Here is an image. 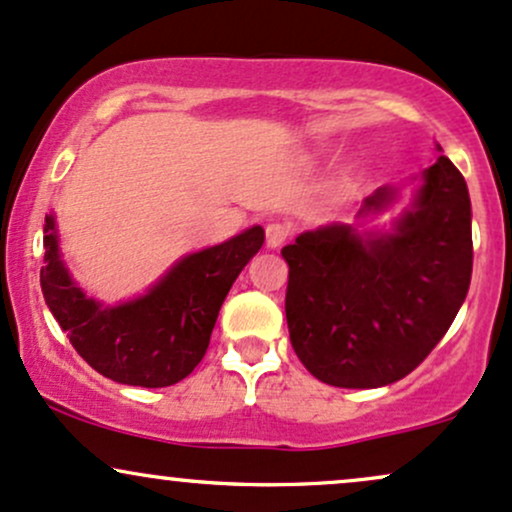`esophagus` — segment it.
<instances>
[{
	"label": "esophagus",
	"mask_w": 512,
	"mask_h": 512,
	"mask_svg": "<svg viewBox=\"0 0 512 512\" xmlns=\"http://www.w3.org/2000/svg\"><path fill=\"white\" fill-rule=\"evenodd\" d=\"M287 237H290V227L283 225V222H271V225L266 227L268 249H278V246H283Z\"/></svg>",
	"instance_id": "34e87169"
}]
</instances>
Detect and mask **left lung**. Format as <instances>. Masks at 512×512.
Here are the masks:
<instances>
[{
	"label": "left lung",
	"instance_id": "8db88e82",
	"mask_svg": "<svg viewBox=\"0 0 512 512\" xmlns=\"http://www.w3.org/2000/svg\"><path fill=\"white\" fill-rule=\"evenodd\" d=\"M399 191L377 188L355 225L302 232L280 251L290 266L292 348L333 387L375 389L416 370L450 329L472 283V200L457 166L438 157L392 227L367 229Z\"/></svg>",
	"mask_w": 512,
	"mask_h": 512
}]
</instances>
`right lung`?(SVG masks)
Masks as SVG:
<instances>
[{"mask_svg": "<svg viewBox=\"0 0 512 512\" xmlns=\"http://www.w3.org/2000/svg\"><path fill=\"white\" fill-rule=\"evenodd\" d=\"M263 239V227L254 225L222 244L186 254L145 295L108 307L74 283L62 261L55 215H48L40 287L74 350L96 372L130 387H171L203 360L229 287Z\"/></svg>", "mask_w": 512, "mask_h": 512, "instance_id": "obj_1", "label": "right lung"}]
</instances>
